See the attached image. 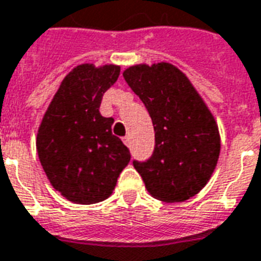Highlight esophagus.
<instances>
[{"label":"esophagus","mask_w":261,"mask_h":261,"mask_svg":"<svg viewBox=\"0 0 261 261\" xmlns=\"http://www.w3.org/2000/svg\"><path fill=\"white\" fill-rule=\"evenodd\" d=\"M122 140H123V143H125V146H130V138H129V136H125Z\"/></svg>","instance_id":"34e87169"}]
</instances>
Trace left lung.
I'll use <instances>...</instances> for the list:
<instances>
[{
  "label": "left lung",
  "instance_id": "8db88e82",
  "mask_svg": "<svg viewBox=\"0 0 261 261\" xmlns=\"http://www.w3.org/2000/svg\"><path fill=\"white\" fill-rule=\"evenodd\" d=\"M123 77L147 108L154 126L153 155L133 161L150 195L165 203L185 201L207 185L221 139L214 115L188 76L172 64H139Z\"/></svg>",
  "mask_w": 261,
  "mask_h": 261
}]
</instances>
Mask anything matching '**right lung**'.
Returning a JSON list of instances; mask_svg holds the SVG:
<instances>
[{"mask_svg":"<svg viewBox=\"0 0 261 261\" xmlns=\"http://www.w3.org/2000/svg\"><path fill=\"white\" fill-rule=\"evenodd\" d=\"M119 70L112 64L75 66L61 82L37 130L36 149L47 178L76 204L108 199L130 160L128 147L112 135L114 119L98 111Z\"/></svg>","mask_w":261,"mask_h":261,"instance_id":"obj_1","label":"right lung"}]
</instances>
